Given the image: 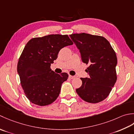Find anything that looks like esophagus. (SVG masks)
Segmentation results:
<instances>
[{
    "label": "esophagus",
    "instance_id": "1",
    "mask_svg": "<svg viewBox=\"0 0 134 134\" xmlns=\"http://www.w3.org/2000/svg\"><path fill=\"white\" fill-rule=\"evenodd\" d=\"M69 77L71 79H73L75 78V76H72V75H69Z\"/></svg>",
    "mask_w": 134,
    "mask_h": 134
}]
</instances>
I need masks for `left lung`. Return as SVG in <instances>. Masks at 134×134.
Wrapping results in <instances>:
<instances>
[{
  "mask_svg": "<svg viewBox=\"0 0 134 134\" xmlns=\"http://www.w3.org/2000/svg\"><path fill=\"white\" fill-rule=\"evenodd\" d=\"M79 50L83 62L89 64V77L80 78L82 85L76 90L86 102L96 103L106 99L117 80L115 51L105 37L85 33L69 35Z\"/></svg>",
  "mask_w": 134,
  "mask_h": 134,
  "instance_id": "1",
  "label": "left lung"
}]
</instances>
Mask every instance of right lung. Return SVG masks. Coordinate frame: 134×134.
I'll list each match as a JSON object with an SVG mask.
<instances>
[{
  "label": "right lung",
  "instance_id": "obj_1",
  "mask_svg": "<svg viewBox=\"0 0 134 134\" xmlns=\"http://www.w3.org/2000/svg\"><path fill=\"white\" fill-rule=\"evenodd\" d=\"M72 44L67 35L32 38L26 43L18 60L17 72L24 93L32 103L46 106L58 98L68 75L55 73L51 69V64L61 48Z\"/></svg>",
  "mask_w": 134,
  "mask_h": 134
}]
</instances>
